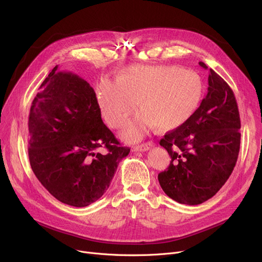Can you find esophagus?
Returning <instances> with one entry per match:
<instances>
[{
	"label": "esophagus",
	"instance_id": "obj_1",
	"mask_svg": "<svg viewBox=\"0 0 262 262\" xmlns=\"http://www.w3.org/2000/svg\"><path fill=\"white\" fill-rule=\"evenodd\" d=\"M153 146V142H145V143H142L140 145H136L134 147V150H136V152H145V150H148L150 147Z\"/></svg>",
	"mask_w": 262,
	"mask_h": 262
}]
</instances>
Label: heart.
<instances>
[{
    "instance_id": "1",
    "label": "heart",
    "mask_w": 262,
    "mask_h": 262,
    "mask_svg": "<svg viewBox=\"0 0 262 262\" xmlns=\"http://www.w3.org/2000/svg\"><path fill=\"white\" fill-rule=\"evenodd\" d=\"M201 76L177 66H130L119 79H102L98 88L101 113L109 126L121 128L138 100L141 112L127 127L128 140L141 138L150 127L162 130L183 126L202 102Z\"/></svg>"
}]
</instances>
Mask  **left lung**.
Returning a JSON list of instances; mask_svg holds the SVG:
<instances>
[{"instance_id": "8db88e82", "label": "left lung", "mask_w": 262, "mask_h": 262, "mask_svg": "<svg viewBox=\"0 0 262 262\" xmlns=\"http://www.w3.org/2000/svg\"><path fill=\"white\" fill-rule=\"evenodd\" d=\"M200 66L208 69L202 61ZM240 127L235 94L209 69L208 91L196 113L159 142L171 156L169 168L158 174L164 193L186 205H199L211 199L236 166Z\"/></svg>"}]
</instances>
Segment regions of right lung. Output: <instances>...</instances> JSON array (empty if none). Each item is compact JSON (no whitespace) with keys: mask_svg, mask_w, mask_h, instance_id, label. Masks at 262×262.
Returning <instances> with one entry per match:
<instances>
[{"mask_svg":"<svg viewBox=\"0 0 262 262\" xmlns=\"http://www.w3.org/2000/svg\"><path fill=\"white\" fill-rule=\"evenodd\" d=\"M55 67L42 81L29 117V157L38 181L63 204L85 207L109 188L129 154L101 117L93 88ZM104 147L105 154L98 149Z\"/></svg>","mask_w":262,"mask_h":262,"instance_id":"obj_1","label":"right lung"}]
</instances>
